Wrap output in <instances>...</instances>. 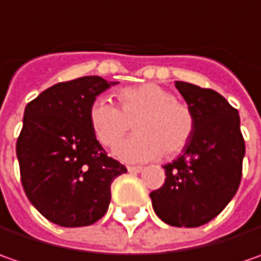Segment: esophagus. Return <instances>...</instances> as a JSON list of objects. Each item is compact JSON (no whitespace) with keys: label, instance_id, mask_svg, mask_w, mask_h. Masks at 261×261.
Returning <instances> with one entry per match:
<instances>
[{"label":"esophagus","instance_id":"esophagus-1","mask_svg":"<svg viewBox=\"0 0 261 261\" xmlns=\"http://www.w3.org/2000/svg\"><path fill=\"white\" fill-rule=\"evenodd\" d=\"M127 171L129 173H141L142 171V167H136V166H129L127 167Z\"/></svg>","mask_w":261,"mask_h":261}]
</instances>
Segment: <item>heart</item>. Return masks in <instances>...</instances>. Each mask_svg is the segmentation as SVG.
I'll return each mask as SVG.
<instances>
[{"mask_svg": "<svg viewBox=\"0 0 261 261\" xmlns=\"http://www.w3.org/2000/svg\"><path fill=\"white\" fill-rule=\"evenodd\" d=\"M122 109L107 97H97L88 109L91 130L105 146H115L135 122L138 135L116 148V155L129 163H145L180 154L195 132L196 119L189 106L175 100L164 87L146 83L120 90Z\"/></svg>", "mask_w": 261, "mask_h": 261, "instance_id": "heart-1", "label": "heart"}]
</instances>
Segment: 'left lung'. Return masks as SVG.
Returning a JSON list of instances; mask_svg holds the SVG:
<instances>
[{
	"label": "left lung",
	"mask_w": 261,
	"mask_h": 261,
	"mask_svg": "<svg viewBox=\"0 0 261 261\" xmlns=\"http://www.w3.org/2000/svg\"><path fill=\"white\" fill-rule=\"evenodd\" d=\"M175 88L193 110L195 132L181 154L164 166L166 183L149 197L166 224L195 228L219 215L237 193L246 144L238 110L219 93L183 81H175Z\"/></svg>",
	"instance_id": "obj_1"
}]
</instances>
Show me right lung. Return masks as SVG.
Returning a JSON list of instances; mask_svg holds the SVG:
<instances>
[{"instance_id": "1", "label": "right lung", "mask_w": 261, "mask_h": 261, "mask_svg": "<svg viewBox=\"0 0 261 261\" xmlns=\"http://www.w3.org/2000/svg\"><path fill=\"white\" fill-rule=\"evenodd\" d=\"M109 83L97 75L59 83L25 106L17 158L32 205L56 225L75 228L107 212L110 186L126 167L107 156L88 122L91 103Z\"/></svg>"}]
</instances>
